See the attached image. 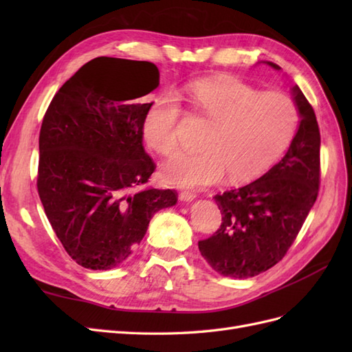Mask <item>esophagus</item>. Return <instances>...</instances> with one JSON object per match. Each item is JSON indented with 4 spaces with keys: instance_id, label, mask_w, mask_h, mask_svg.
I'll use <instances>...</instances> for the list:
<instances>
[{
    "instance_id": "1",
    "label": "esophagus",
    "mask_w": 352,
    "mask_h": 352,
    "mask_svg": "<svg viewBox=\"0 0 352 352\" xmlns=\"http://www.w3.org/2000/svg\"><path fill=\"white\" fill-rule=\"evenodd\" d=\"M197 198V195L194 192H190V190H182V192L179 194V199L184 201V202H190Z\"/></svg>"
}]
</instances>
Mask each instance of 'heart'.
Returning <instances> with one entry per match:
<instances>
[{"instance_id": "obj_1", "label": "heart", "mask_w": 352, "mask_h": 352, "mask_svg": "<svg viewBox=\"0 0 352 352\" xmlns=\"http://www.w3.org/2000/svg\"><path fill=\"white\" fill-rule=\"evenodd\" d=\"M179 95L212 122L199 151L179 153L164 164V180L179 188L210 186L225 176L230 184L258 177L289 145L300 119L286 95L260 92L226 74L189 82ZM180 114V102L170 92L148 109L144 136L158 154L172 155L179 148Z\"/></svg>"}]
</instances>
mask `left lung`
<instances>
[{
    "mask_svg": "<svg viewBox=\"0 0 352 352\" xmlns=\"http://www.w3.org/2000/svg\"><path fill=\"white\" fill-rule=\"evenodd\" d=\"M267 63L274 70L280 67ZM300 126L278 164L250 185L216 195L220 229L198 248L216 273L252 278L279 263L313 208L320 185V131L314 110L294 85Z\"/></svg>",
    "mask_w": 352,
    "mask_h": 352,
    "instance_id": "obj_1",
    "label": "left lung"
}]
</instances>
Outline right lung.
Masks as SVG:
<instances>
[{"instance_id": "right-lung-1", "label": "right lung", "mask_w": 352, "mask_h": 352, "mask_svg": "<svg viewBox=\"0 0 352 352\" xmlns=\"http://www.w3.org/2000/svg\"><path fill=\"white\" fill-rule=\"evenodd\" d=\"M160 83L154 63L97 57L63 85L39 133L38 192L70 257L85 269L122 264L172 189L142 188L155 164L144 150L141 101Z\"/></svg>"}]
</instances>
